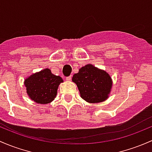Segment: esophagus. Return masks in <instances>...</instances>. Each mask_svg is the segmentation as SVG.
Listing matches in <instances>:
<instances>
[{
	"mask_svg": "<svg viewBox=\"0 0 152 152\" xmlns=\"http://www.w3.org/2000/svg\"><path fill=\"white\" fill-rule=\"evenodd\" d=\"M71 76H68V77H67L66 78V80L67 81H71Z\"/></svg>",
	"mask_w": 152,
	"mask_h": 152,
	"instance_id": "1",
	"label": "esophagus"
}]
</instances>
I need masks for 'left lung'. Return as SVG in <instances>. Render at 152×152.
Returning a JSON list of instances; mask_svg holds the SVG:
<instances>
[{"instance_id": "left-lung-1", "label": "left lung", "mask_w": 152, "mask_h": 152, "mask_svg": "<svg viewBox=\"0 0 152 152\" xmlns=\"http://www.w3.org/2000/svg\"><path fill=\"white\" fill-rule=\"evenodd\" d=\"M79 89L80 96L85 101L97 103L108 98L112 88L111 76L104 70L87 64L72 78Z\"/></svg>"}]
</instances>
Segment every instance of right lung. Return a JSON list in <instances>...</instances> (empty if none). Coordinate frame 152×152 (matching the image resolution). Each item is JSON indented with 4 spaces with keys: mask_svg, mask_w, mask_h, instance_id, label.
Wrapping results in <instances>:
<instances>
[{
    "mask_svg": "<svg viewBox=\"0 0 152 152\" xmlns=\"http://www.w3.org/2000/svg\"><path fill=\"white\" fill-rule=\"evenodd\" d=\"M63 82L49 68L33 73L24 81L26 92L30 99L38 104H48L56 97L59 85Z\"/></svg>",
    "mask_w": 152,
    "mask_h": 152,
    "instance_id": "obj_1",
    "label": "right lung"
}]
</instances>
